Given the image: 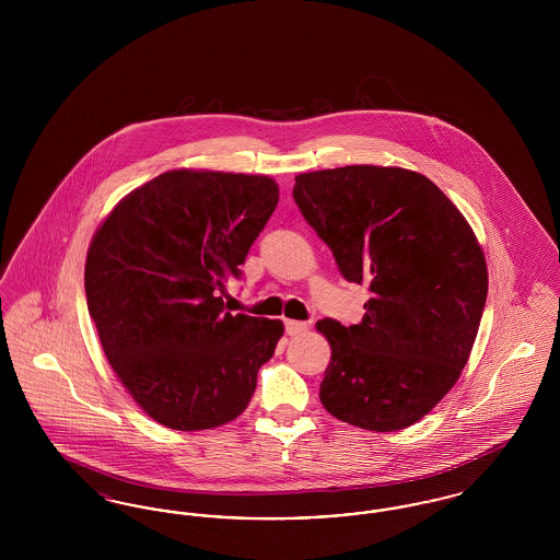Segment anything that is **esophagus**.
I'll return each instance as SVG.
<instances>
[{
    "mask_svg": "<svg viewBox=\"0 0 560 560\" xmlns=\"http://www.w3.org/2000/svg\"><path fill=\"white\" fill-rule=\"evenodd\" d=\"M308 329V325L304 323V320H285V331L290 334V336H300V334H304Z\"/></svg>",
    "mask_w": 560,
    "mask_h": 560,
    "instance_id": "1",
    "label": "esophagus"
}]
</instances>
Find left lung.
I'll list each match as a JSON object with an SVG mask.
<instances>
[{
  "mask_svg": "<svg viewBox=\"0 0 560 560\" xmlns=\"http://www.w3.org/2000/svg\"><path fill=\"white\" fill-rule=\"evenodd\" d=\"M293 199L345 279L372 292L357 325L317 323L331 347L323 407L373 432L420 422L477 340L489 275L472 226L427 176L395 165L304 172Z\"/></svg>",
  "mask_w": 560,
  "mask_h": 560,
  "instance_id": "1",
  "label": "left lung"
}]
</instances>
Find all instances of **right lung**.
Wrapping results in <instances>:
<instances>
[{
  "label": "right lung",
  "instance_id": "right-lung-1",
  "mask_svg": "<svg viewBox=\"0 0 560 560\" xmlns=\"http://www.w3.org/2000/svg\"><path fill=\"white\" fill-rule=\"evenodd\" d=\"M279 203L270 176L170 170L130 190L85 256V295L103 350L158 424L195 432L233 422L283 320L224 313V279Z\"/></svg>",
  "mask_w": 560,
  "mask_h": 560
}]
</instances>
